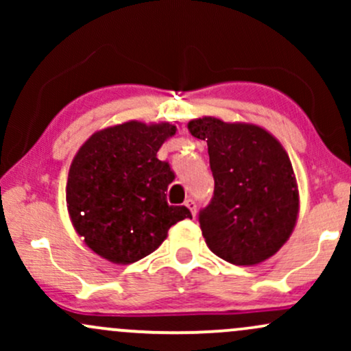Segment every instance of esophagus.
<instances>
[{
	"mask_svg": "<svg viewBox=\"0 0 351 351\" xmlns=\"http://www.w3.org/2000/svg\"><path fill=\"white\" fill-rule=\"evenodd\" d=\"M186 208L189 209V211H191V215L193 216H196V201L193 199V198H189V199H186Z\"/></svg>",
	"mask_w": 351,
	"mask_h": 351,
	"instance_id": "obj_1",
	"label": "esophagus"
}]
</instances>
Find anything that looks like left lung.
Masks as SVG:
<instances>
[{"label":"left lung","instance_id":"1","mask_svg":"<svg viewBox=\"0 0 351 351\" xmlns=\"http://www.w3.org/2000/svg\"><path fill=\"white\" fill-rule=\"evenodd\" d=\"M189 132L208 143L215 193L198 215L208 247L236 265L269 259L291 236L299 191L291 160L264 128L204 117Z\"/></svg>","mask_w":351,"mask_h":351}]
</instances>
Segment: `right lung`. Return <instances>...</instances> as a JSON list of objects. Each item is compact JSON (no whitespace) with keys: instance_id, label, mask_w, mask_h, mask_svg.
<instances>
[{"instance_id":"right-lung-1","label":"right lung","mask_w":351,"mask_h":351,"mask_svg":"<svg viewBox=\"0 0 351 351\" xmlns=\"http://www.w3.org/2000/svg\"><path fill=\"white\" fill-rule=\"evenodd\" d=\"M176 127L127 122L94 134L80 147L67 178V209L75 231L99 256L132 264L163 243L186 206H170V163L156 158Z\"/></svg>"}]
</instances>
